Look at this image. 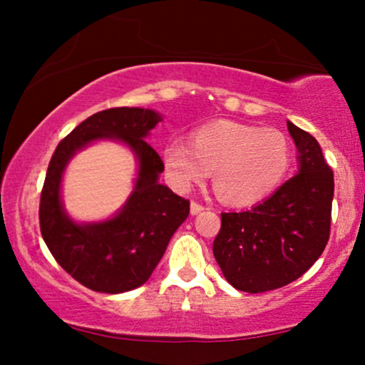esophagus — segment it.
<instances>
[{
  "label": "esophagus",
  "instance_id": "obj_1",
  "mask_svg": "<svg viewBox=\"0 0 365 365\" xmlns=\"http://www.w3.org/2000/svg\"><path fill=\"white\" fill-rule=\"evenodd\" d=\"M202 211H204L202 204H199V202H192V204H190V215H192V216L199 215V212H202Z\"/></svg>",
  "mask_w": 365,
  "mask_h": 365
}]
</instances>
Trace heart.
<instances>
[{"instance_id":"obj_1","label":"heart","mask_w":365,"mask_h":365,"mask_svg":"<svg viewBox=\"0 0 365 365\" xmlns=\"http://www.w3.org/2000/svg\"><path fill=\"white\" fill-rule=\"evenodd\" d=\"M293 158L283 132L220 120L197 128L190 148L170 142L163 165L177 190H188L212 173L217 199L230 207H249L269 197L287 177Z\"/></svg>"}]
</instances>
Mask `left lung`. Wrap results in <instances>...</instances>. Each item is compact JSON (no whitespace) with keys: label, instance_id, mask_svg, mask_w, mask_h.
<instances>
[{"label":"left lung","instance_id":"8db88e82","mask_svg":"<svg viewBox=\"0 0 365 365\" xmlns=\"http://www.w3.org/2000/svg\"><path fill=\"white\" fill-rule=\"evenodd\" d=\"M299 171L250 211L223 212L212 254L226 282L240 292L282 288L319 259L329 238L333 171L319 142L287 121Z\"/></svg>","mask_w":365,"mask_h":365}]
</instances>
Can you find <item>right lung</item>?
I'll list each match as a JSON object with an SVG mask.
<instances>
[{
  "label": "right lung",
  "mask_w": 365,
  "mask_h": 365,
  "mask_svg": "<svg viewBox=\"0 0 365 365\" xmlns=\"http://www.w3.org/2000/svg\"><path fill=\"white\" fill-rule=\"evenodd\" d=\"M161 120L149 108L94 113L58 144L49 161L41 192V233L56 262L91 290L123 293L144 284L190 212L188 200L159 183L165 165L144 140ZM99 140L127 145L136 156L138 177L129 199L115 215L81 224L62 206V175L75 153Z\"/></svg>",
  "instance_id": "add662e5"
}]
</instances>
